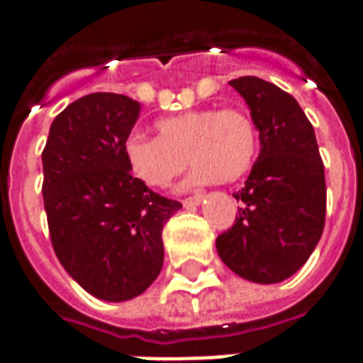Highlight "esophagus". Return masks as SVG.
<instances>
[{
  "label": "esophagus",
  "instance_id": "34e87169",
  "mask_svg": "<svg viewBox=\"0 0 363 363\" xmlns=\"http://www.w3.org/2000/svg\"><path fill=\"white\" fill-rule=\"evenodd\" d=\"M202 200H204V194H194V196L184 198V200H182V204L186 206V208H190V206H198Z\"/></svg>",
  "mask_w": 363,
  "mask_h": 363
}]
</instances>
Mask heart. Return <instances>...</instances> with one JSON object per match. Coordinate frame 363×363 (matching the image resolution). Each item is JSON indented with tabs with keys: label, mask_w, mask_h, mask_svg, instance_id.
<instances>
[{
	"label": "heart",
	"mask_w": 363,
	"mask_h": 363,
	"mask_svg": "<svg viewBox=\"0 0 363 363\" xmlns=\"http://www.w3.org/2000/svg\"><path fill=\"white\" fill-rule=\"evenodd\" d=\"M157 138L132 132L122 143L130 173L151 189H167L192 163L189 184L235 182L251 171L259 130L241 108H200L155 122Z\"/></svg>",
	"instance_id": "b5f03b06"
}]
</instances>
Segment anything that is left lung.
<instances>
[{
	"label": "left lung",
	"instance_id": "8db88e82",
	"mask_svg": "<svg viewBox=\"0 0 363 363\" xmlns=\"http://www.w3.org/2000/svg\"><path fill=\"white\" fill-rule=\"evenodd\" d=\"M229 85L251 108L260 153L245 186L233 194L239 216L216 247L237 276L276 284L303 267L323 235L325 165L315 130L294 96L252 75Z\"/></svg>",
	"mask_w": 363,
	"mask_h": 363
}]
</instances>
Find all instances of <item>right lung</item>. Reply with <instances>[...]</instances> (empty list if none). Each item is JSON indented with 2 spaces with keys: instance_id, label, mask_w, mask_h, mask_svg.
Returning <instances> with one entry per match:
<instances>
[{
  "instance_id": "1",
  "label": "right lung",
  "mask_w": 363,
  "mask_h": 363,
  "mask_svg": "<svg viewBox=\"0 0 363 363\" xmlns=\"http://www.w3.org/2000/svg\"><path fill=\"white\" fill-rule=\"evenodd\" d=\"M142 104L91 93L54 118L43 151V196L56 257L91 296L126 301L163 268V225L181 202L130 173L122 151Z\"/></svg>"
}]
</instances>
